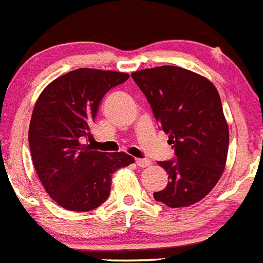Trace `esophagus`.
Segmentation results:
<instances>
[{
	"label": "esophagus",
	"instance_id": "esophagus-1",
	"mask_svg": "<svg viewBox=\"0 0 263 263\" xmlns=\"http://www.w3.org/2000/svg\"><path fill=\"white\" fill-rule=\"evenodd\" d=\"M136 164H138V166H140V168H145V166L151 165V160H148V159H136Z\"/></svg>",
	"mask_w": 263,
	"mask_h": 263
}]
</instances>
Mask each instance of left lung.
I'll return each mask as SVG.
<instances>
[{
  "mask_svg": "<svg viewBox=\"0 0 263 263\" xmlns=\"http://www.w3.org/2000/svg\"><path fill=\"white\" fill-rule=\"evenodd\" d=\"M132 78L175 148L176 159L159 161L168 184L155 200L191 206L216 186L227 164L229 127L220 93L209 79L177 66L144 68Z\"/></svg>",
  "mask_w": 263,
  "mask_h": 263,
  "instance_id": "8db88e82",
  "label": "left lung"
}]
</instances>
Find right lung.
<instances>
[{
	"label": "right lung",
	"instance_id": "add662e5",
	"mask_svg": "<svg viewBox=\"0 0 263 263\" xmlns=\"http://www.w3.org/2000/svg\"><path fill=\"white\" fill-rule=\"evenodd\" d=\"M128 78L127 72L78 68L47 84L36 99L29 125L31 159L59 206L72 212L100 206L114 172L135 161L125 152L106 154L83 144L107 91Z\"/></svg>",
	"mask_w": 263,
	"mask_h": 263
}]
</instances>
